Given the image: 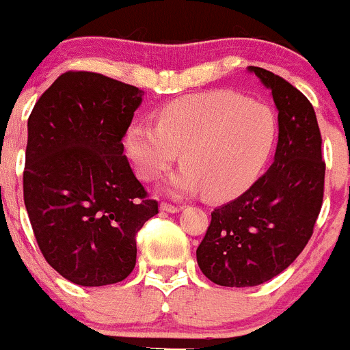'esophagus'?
<instances>
[{
  "mask_svg": "<svg viewBox=\"0 0 350 350\" xmlns=\"http://www.w3.org/2000/svg\"><path fill=\"white\" fill-rule=\"evenodd\" d=\"M161 210L165 211V213H178V211H181V206L171 203H161Z\"/></svg>",
  "mask_w": 350,
  "mask_h": 350,
  "instance_id": "34e87169",
  "label": "esophagus"
}]
</instances>
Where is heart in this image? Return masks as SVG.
<instances>
[{"mask_svg": "<svg viewBox=\"0 0 350 350\" xmlns=\"http://www.w3.org/2000/svg\"><path fill=\"white\" fill-rule=\"evenodd\" d=\"M276 137V115L266 103L217 90L169 103L157 126L133 123L125 147L144 181L161 178L181 152L185 165L167 181V191L185 196L204 189L208 198L228 200L259 178Z\"/></svg>", "mask_w": 350, "mask_h": 350, "instance_id": "b5f03b06", "label": "heart"}]
</instances>
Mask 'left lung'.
<instances>
[{
	"mask_svg": "<svg viewBox=\"0 0 350 350\" xmlns=\"http://www.w3.org/2000/svg\"><path fill=\"white\" fill-rule=\"evenodd\" d=\"M249 70L278 108L274 162L237 200L215 208L196 249L201 273L230 288L262 284L293 264L312 237L325 183L322 135L308 98L271 70Z\"/></svg>",
	"mask_w": 350,
	"mask_h": 350,
	"instance_id": "left-lung-1",
	"label": "left lung"
}]
</instances>
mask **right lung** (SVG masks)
<instances>
[{
	"instance_id": "add662e5",
	"label": "right lung",
	"mask_w": 350,
	"mask_h": 350,
	"mask_svg": "<svg viewBox=\"0 0 350 350\" xmlns=\"http://www.w3.org/2000/svg\"><path fill=\"white\" fill-rule=\"evenodd\" d=\"M144 91L96 72L59 76L28 116L23 200L45 260L79 286L135 267V235L159 213L123 155Z\"/></svg>"
}]
</instances>
